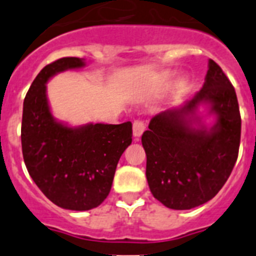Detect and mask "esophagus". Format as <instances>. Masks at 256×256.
Wrapping results in <instances>:
<instances>
[{"label": "esophagus", "mask_w": 256, "mask_h": 256, "mask_svg": "<svg viewBox=\"0 0 256 256\" xmlns=\"http://www.w3.org/2000/svg\"><path fill=\"white\" fill-rule=\"evenodd\" d=\"M144 130H146V124H144V122L142 120L133 122V136H134L136 138L141 137V134L144 132Z\"/></svg>", "instance_id": "34e87169"}]
</instances>
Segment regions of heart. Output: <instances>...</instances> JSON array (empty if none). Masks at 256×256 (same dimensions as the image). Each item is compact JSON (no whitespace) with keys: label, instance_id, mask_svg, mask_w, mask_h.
Masks as SVG:
<instances>
[{"label":"heart","instance_id":"1","mask_svg":"<svg viewBox=\"0 0 256 256\" xmlns=\"http://www.w3.org/2000/svg\"><path fill=\"white\" fill-rule=\"evenodd\" d=\"M168 78H169L168 74H165V76H162V80H164V82H166V80H168Z\"/></svg>","mask_w":256,"mask_h":256}]
</instances>
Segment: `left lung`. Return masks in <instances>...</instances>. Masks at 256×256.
Masks as SVG:
<instances>
[{
    "label": "left lung",
    "mask_w": 256,
    "mask_h": 256,
    "mask_svg": "<svg viewBox=\"0 0 256 256\" xmlns=\"http://www.w3.org/2000/svg\"><path fill=\"white\" fill-rule=\"evenodd\" d=\"M200 104L216 115L210 128L196 114ZM240 138L236 91L222 68L209 60L200 91L180 108L155 115L142 134L146 178L154 198L174 210H188L212 200L234 169Z\"/></svg>",
    "instance_id": "8db88e82"
}]
</instances>
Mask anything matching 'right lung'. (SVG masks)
Returning a JSON list of instances; mask_svg holds the SVG:
<instances>
[{
    "mask_svg": "<svg viewBox=\"0 0 256 256\" xmlns=\"http://www.w3.org/2000/svg\"><path fill=\"white\" fill-rule=\"evenodd\" d=\"M79 58L46 65L32 83L22 106V148L29 176L62 209H94L108 198L122 154L132 144V123L69 126L50 110L46 83L58 73L84 68Z\"/></svg>",
    "mask_w": 256,
    "mask_h": 256,
    "instance_id": "add662e5",
    "label": "right lung"
}]
</instances>
